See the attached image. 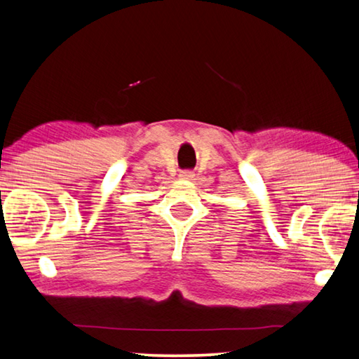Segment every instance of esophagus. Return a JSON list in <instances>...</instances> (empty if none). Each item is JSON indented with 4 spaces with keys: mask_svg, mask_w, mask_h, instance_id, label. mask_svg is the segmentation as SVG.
Returning <instances> with one entry per match:
<instances>
[{
    "mask_svg": "<svg viewBox=\"0 0 359 359\" xmlns=\"http://www.w3.org/2000/svg\"><path fill=\"white\" fill-rule=\"evenodd\" d=\"M180 177L190 180V179L194 177V172H191V171H182V172H180Z\"/></svg>",
    "mask_w": 359,
    "mask_h": 359,
    "instance_id": "esophagus-1",
    "label": "esophagus"
}]
</instances>
